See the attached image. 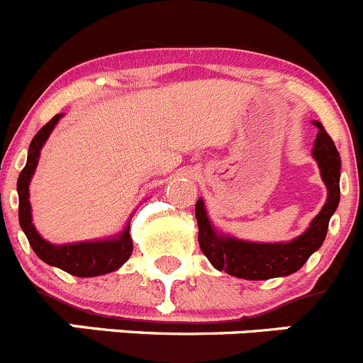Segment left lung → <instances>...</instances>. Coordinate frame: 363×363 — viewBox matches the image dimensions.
Returning a JSON list of instances; mask_svg holds the SVG:
<instances>
[{
    "mask_svg": "<svg viewBox=\"0 0 363 363\" xmlns=\"http://www.w3.org/2000/svg\"><path fill=\"white\" fill-rule=\"evenodd\" d=\"M313 124L319 128V132L313 143L312 157L319 165L320 178L328 189V199L320 212L313 217L305 233L289 242H247L217 231L206 216L205 203L199 198L196 203L199 247L213 267L244 279L278 278L299 271L310 255L323 246L330 217L340 201V155L323 124L319 121H313Z\"/></svg>",
    "mask_w": 363,
    "mask_h": 363,
    "instance_id": "left-lung-1",
    "label": "left lung"
}]
</instances>
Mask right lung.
<instances>
[{"label":"right lung","mask_w":363,"mask_h":363,"mask_svg":"<svg viewBox=\"0 0 363 363\" xmlns=\"http://www.w3.org/2000/svg\"><path fill=\"white\" fill-rule=\"evenodd\" d=\"M62 113H57L46 126H43L33 137L28 147V160L21 171L17 179V194H19V224L23 228L24 235L28 239L30 246L35 251L37 257L53 267L62 269L72 276L80 278H92V276L106 274V272L117 271L124 262L130 258L133 251V240L130 237V224H126L119 235L113 239L103 240H87V242L74 244H57L48 242L40 237L32 223V205H30V182L39 164L40 150L48 140L50 133L53 132L55 124Z\"/></svg>","instance_id":"obj_1"}]
</instances>
